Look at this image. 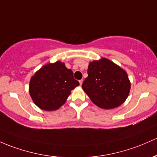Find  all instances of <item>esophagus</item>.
<instances>
[{
  "label": "esophagus",
  "mask_w": 157,
  "mask_h": 157,
  "mask_svg": "<svg viewBox=\"0 0 157 157\" xmlns=\"http://www.w3.org/2000/svg\"><path fill=\"white\" fill-rule=\"evenodd\" d=\"M82 82H83V80H80V81H79V82H80V86H81L82 84Z\"/></svg>",
  "instance_id": "esophagus-1"
}]
</instances>
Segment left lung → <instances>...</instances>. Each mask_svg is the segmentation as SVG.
<instances>
[{
    "label": "left lung",
    "mask_w": 157,
    "mask_h": 157,
    "mask_svg": "<svg viewBox=\"0 0 157 157\" xmlns=\"http://www.w3.org/2000/svg\"><path fill=\"white\" fill-rule=\"evenodd\" d=\"M87 72L88 77L82 88L96 106L111 109L126 101L130 93V81L123 68L102 57L89 63Z\"/></svg>",
    "instance_id": "left-lung-1"
}]
</instances>
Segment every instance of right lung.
<instances>
[{
	"label": "right lung",
	"instance_id": "right-lung-1",
	"mask_svg": "<svg viewBox=\"0 0 157 157\" xmlns=\"http://www.w3.org/2000/svg\"><path fill=\"white\" fill-rule=\"evenodd\" d=\"M79 85L73 71L67 68L64 63L56 61L43 65L32 76L29 92L38 107L54 111L65 104L71 91Z\"/></svg>",
	"mask_w": 157,
	"mask_h": 157
}]
</instances>
